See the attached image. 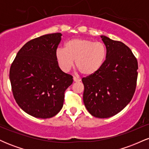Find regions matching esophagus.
I'll return each mask as SVG.
<instances>
[{"label":"esophagus","mask_w":149,"mask_h":149,"mask_svg":"<svg viewBox=\"0 0 149 149\" xmlns=\"http://www.w3.org/2000/svg\"><path fill=\"white\" fill-rule=\"evenodd\" d=\"M73 81L76 82V83H77V82H80V80L78 79V78H76V77H73Z\"/></svg>","instance_id":"esophagus-1"}]
</instances>
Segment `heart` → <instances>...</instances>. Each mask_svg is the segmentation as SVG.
Instances as JSON below:
<instances>
[{
    "label": "heart",
    "instance_id": "b5f03b06",
    "mask_svg": "<svg viewBox=\"0 0 149 149\" xmlns=\"http://www.w3.org/2000/svg\"><path fill=\"white\" fill-rule=\"evenodd\" d=\"M107 56V48L102 42H94L84 38L71 39L65 43L64 49L55 52L57 64L64 71H69L73 66L85 76H91L102 67Z\"/></svg>",
    "mask_w": 149,
    "mask_h": 149
}]
</instances>
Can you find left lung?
<instances>
[{
	"mask_svg": "<svg viewBox=\"0 0 149 149\" xmlns=\"http://www.w3.org/2000/svg\"><path fill=\"white\" fill-rule=\"evenodd\" d=\"M107 56L102 67L82 79L83 102L92 116L107 118L115 116L130 103L135 92L138 63L123 42L101 36Z\"/></svg>",
	"mask_w": 149,
	"mask_h": 149,
	"instance_id": "8db88e82",
	"label": "left lung"
}]
</instances>
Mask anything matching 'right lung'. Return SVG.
<instances>
[{
  "label": "right lung",
  "mask_w": 149,
  "mask_h": 149,
  "mask_svg": "<svg viewBox=\"0 0 149 149\" xmlns=\"http://www.w3.org/2000/svg\"><path fill=\"white\" fill-rule=\"evenodd\" d=\"M61 33L46 34L27 42L17 54L10 70L15 100L26 113L49 118L60 111L64 92L73 77L63 72L55 52Z\"/></svg>",
  "instance_id": "add662e5"
}]
</instances>
